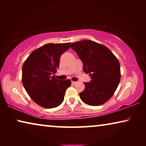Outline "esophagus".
Instances as JSON below:
<instances>
[{
    "label": "esophagus",
    "instance_id": "obj_1",
    "mask_svg": "<svg viewBox=\"0 0 146 146\" xmlns=\"http://www.w3.org/2000/svg\"><path fill=\"white\" fill-rule=\"evenodd\" d=\"M77 83V82H74V81H72V84H76Z\"/></svg>",
    "mask_w": 146,
    "mask_h": 146
}]
</instances>
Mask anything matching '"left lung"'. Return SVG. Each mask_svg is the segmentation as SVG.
Returning a JSON list of instances; mask_svg holds the SVG:
<instances>
[{"mask_svg": "<svg viewBox=\"0 0 146 146\" xmlns=\"http://www.w3.org/2000/svg\"><path fill=\"white\" fill-rule=\"evenodd\" d=\"M71 48L83 62L84 72L90 76V82H84V90L80 93L82 100L89 106H100L112 96L120 81L118 60L106 46L90 40L76 42Z\"/></svg>", "mask_w": 146, "mask_h": 146, "instance_id": "1", "label": "left lung"}]
</instances>
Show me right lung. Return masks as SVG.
Wrapping results in <instances>:
<instances>
[{
    "mask_svg": "<svg viewBox=\"0 0 146 146\" xmlns=\"http://www.w3.org/2000/svg\"><path fill=\"white\" fill-rule=\"evenodd\" d=\"M71 43H50L34 50L23 66L22 82L31 99L40 106L53 108L60 105L71 81L52 76L59 67L60 58Z\"/></svg>",
    "mask_w": 146,
    "mask_h": 146,
    "instance_id": "1",
    "label": "right lung"
}]
</instances>
